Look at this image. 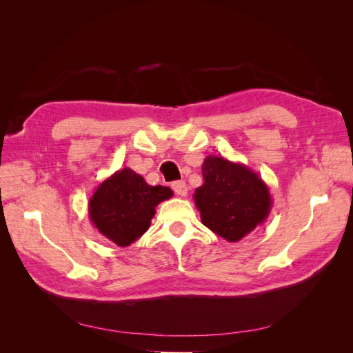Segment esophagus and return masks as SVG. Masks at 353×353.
<instances>
[{
  "label": "esophagus",
  "instance_id": "1",
  "mask_svg": "<svg viewBox=\"0 0 353 353\" xmlns=\"http://www.w3.org/2000/svg\"><path fill=\"white\" fill-rule=\"evenodd\" d=\"M172 188L175 191V194H178L179 197H185L188 194V188L184 181H175L172 184Z\"/></svg>",
  "mask_w": 353,
  "mask_h": 353
}]
</instances>
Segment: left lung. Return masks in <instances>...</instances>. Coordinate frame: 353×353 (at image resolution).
<instances>
[{
    "label": "left lung",
    "mask_w": 353,
    "mask_h": 353,
    "mask_svg": "<svg viewBox=\"0 0 353 353\" xmlns=\"http://www.w3.org/2000/svg\"><path fill=\"white\" fill-rule=\"evenodd\" d=\"M203 183L194 201L203 225L230 243L240 241L268 218L272 197L268 185L249 166L225 157L208 156Z\"/></svg>",
    "instance_id": "1"
}]
</instances>
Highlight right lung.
I'll return each mask as SVG.
<instances>
[{"mask_svg": "<svg viewBox=\"0 0 353 353\" xmlns=\"http://www.w3.org/2000/svg\"><path fill=\"white\" fill-rule=\"evenodd\" d=\"M174 196L163 185H148L141 175L123 168L105 178L88 201L92 225L114 244L126 248L148 230L156 206Z\"/></svg>", "mask_w": 353, "mask_h": 353, "instance_id": "1", "label": "right lung"}]
</instances>
